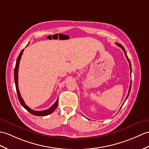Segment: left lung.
Returning <instances> with one entry per match:
<instances>
[{
  "label": "left lung",
  "mask_w": 149,
  "mask_h": 149,
  "mask_svg": "<svg viewBox=\"0 0 149 149\" xmlns=\"http://www.w3.org/2000/svg\"><path fill=\"white\" fill-rule=\"evenodd\" d=\"M116 44L117 45V46H119L120 48H121V49L124 51V54H125V56H126V58H127V61H128V62H129V64H130V70H131V62H130V59L128 58V57H127V54H126V50H125V49H124V47L122 46L121 44H118L117 42H116ZM131 83H130V88H129V91H128V94H127V96H126V99H125V101L126 100H127V97H128V96H129V95H130V91H131ZM125 101L124 102V103H123V104L124 103V102H125ZM121 107H120V109H121Z\"/></svg>",
  "instance_id": "obj_1"
}]
</instances>
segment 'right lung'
Masks as SVG:
<instances>
[{"label": "right lung", "instance_id": "add662e5", "mask_svg": "<svg viewBox=\"0 0 149 149\" xmlns=\"http://www.w3.org/2000/svg\"><path fill=\"white\" fill-rule=\"evenodd\" d=\"M29 44H28V45H29ZM28 45H27V46H28ZM23 51H24V49H22V51H21V53H19L18 58H17L16 63V66H15V82L16 92H17V95H18V99H19V102L21 103V105H22L24 107V108H25L27 110L28 112H29L30 113L33 114V115L37 116H47V115H49V114L51 113L52 112H53L54 110L56 109V107L58 106V98L57 99L56 102H55L54 104L50 107L49 109H48L47 110H42V111H36V110H33L31 109L30 108H29V107L25 104V103L24 102L23 98H22V96H21L20 93H19V89H18V69H19V61H20L21 58H22V54H23Z\"/></svg>", "mask_w": 149, "mask_h": 149}]
</instances>
